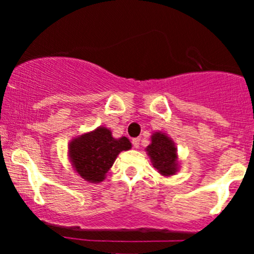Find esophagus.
<instances>
[{"label": "esophagus", "instance_id": "1", "mask_svg": "<svg viewBox=\"0 0 254 254\" xmlns=\"http://www.w3.org/2000/svg\"><path fill=\"white\" fill-rule=\"evenodd\" d=\"M139 142H141V138H138V137H136V138L132 139V144L135 148H138L139 147Z\"/></svg>", "mask_w": 254, "mask_h": 254}]
</instances>
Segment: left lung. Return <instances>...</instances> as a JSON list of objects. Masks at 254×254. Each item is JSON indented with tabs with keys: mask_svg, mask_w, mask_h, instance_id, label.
<instances>
[{
	"mask_svg": "<svg viewBox=\"0 0 254 254\" xmlns=\"http://www.w3.org/2000/svg\"><path fill=\"white\" fill-rule=\"evenodd\" d=\"M154 167L162 176H171L176 173L177 150L173 142L161 132L154 133L151 137V144L147 148Z\"/></svg>",
	"mask_w": 254,
	"mask_h": 254,
	"instance_id": "8db88e82",
	"label": "left lung"
}]
</instances>
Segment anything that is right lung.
Returning a JSON list of instances; mask_svg holds the SVG:
<instances>
[{
    "label": "right lung",
    "mask_w": 254,
    "mask_h": 254,
    "mask_svg": "<svg viewBox=\"0 0 254 254\" xmlns=\"http://www.w3.org/2000/svg\"><path fill=\"white\" fill-rule=\"evenodd\" d=\"M131 143L127 137L115 139L106 127H98L84 133L70 143L69 154L75 170L87 182L99 183L112 167L122 150H129Z\"/></svg>",
    "instance_id": "obj_1"
}]
</instances>
